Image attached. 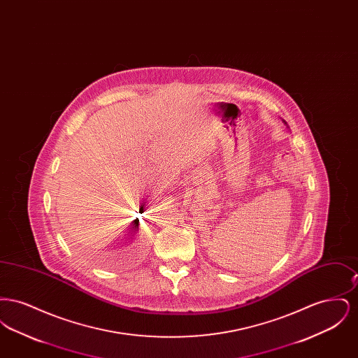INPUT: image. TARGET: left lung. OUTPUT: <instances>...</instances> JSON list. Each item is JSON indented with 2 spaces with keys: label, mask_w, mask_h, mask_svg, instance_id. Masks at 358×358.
<instances>
[{
  "label": "left lung",
  "mask_w": 358,
  "mask_h": 358,
  "mask_svg": "<svg viewBox=\"0 0 358 358\" xmlns=\"http://www.w3.org/2000/svg\"><path fill=\"white\" fill-rule=\"evenodd\" d=\"M285 123H286V122H285Z\"/></svg>",
  "instance_id": "obj_1"
}]
</instances>
